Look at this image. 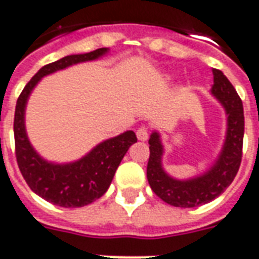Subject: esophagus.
Returning a JSON list of instances; mask_svg holds the SVG:
<instances>
[{
	"mask_svg": "<svg viewBox=\"0 0 259 259\" xmlns=\"http://www.w3.org/2000/svg\"><path fill=\"white\" fill-rule=\"evenodd\" d=\"M136 135H137V139L140 141H147L148 140V136H149V130L147 126H140L137 132H136Z\"/></svg>",
	"mask_w": 259,
	"mask_h": 259,
	"instance_id": "1",
	"label": "esophagus"
}]
</instances>
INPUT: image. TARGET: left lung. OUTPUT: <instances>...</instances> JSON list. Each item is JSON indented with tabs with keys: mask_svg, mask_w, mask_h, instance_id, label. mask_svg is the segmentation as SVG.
<instances>
[{
	"mask_svg": "<svg viewBox=\"0 0 259 259\" xmlns=\"http://www.w3.org/2000/svg\"><path fill=\"white\" fill-rule=\"evenodd\" d=\"M214 85L211 93L217 97L228 114L227 140L220 158L207 173L189 181H177L164 173L160 156L163 152L158 133L149 139V159L147 178L163 202L174 207H198L218 198L236 177L243 155L244 112L242 99L222 71L212 70Z\"/></svg>",
	"mask_w": 259,
	"mask_h": 259,
	"instance_id": "8db88e82",
	"label": "left lung"
}]
</instances>
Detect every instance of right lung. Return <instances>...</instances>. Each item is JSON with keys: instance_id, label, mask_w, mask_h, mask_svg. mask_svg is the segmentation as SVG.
<instances>
[{"instance_id": "1", "label": "right lung", "mask_w": 259, "mask_h": 259, "mask_svg": "<svg viewBox=\"0 0 259 259\" xmlns=\"http://www.w3.org/2000/svg\"><path fill=\"white\" fill-rule=\"evenodd\" d=\"M107 49L100 48L85 55H71L44 66L24 86L16 103L13 133L17 166L27 185L38 196L61 207H82L101 198L110 187L120 160L132 144L137 143L135 132L107 140L85 158L70 164L48 163L32 149L24 129V108L32 88L42 76L63 70L71 64L95 60Z\"/></svg>"}]
</instances>
